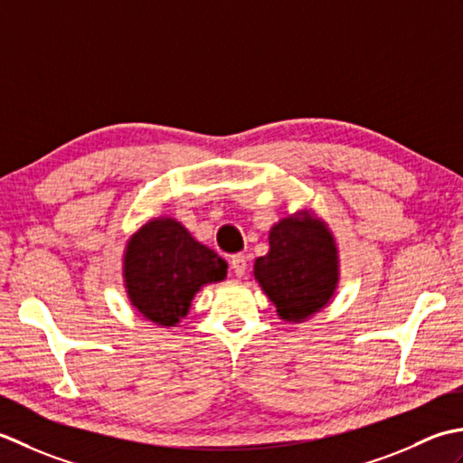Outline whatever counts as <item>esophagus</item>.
Returning a JSON list of instances; mask_svg holds the SVG:
<instances>
[{"label": "esophagus", "instance_id": "esophagus-1", "mask_svg": "<svg viewBox=\"0 0 463 463\" xmlns=\"http://www.w3.org/2000/svg\"><path fill=\"white\" fill-rule=\"evenodd\" d=\"M230 266H232V271L235 273V276L243 278L245 271H248V258H245L243 253H235V256H232Z\"/></svg>", "mask_w": 463, "mask_h": 463}]
</instances>
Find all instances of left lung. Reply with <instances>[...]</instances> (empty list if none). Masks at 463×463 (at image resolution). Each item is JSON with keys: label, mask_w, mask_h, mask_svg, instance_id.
Returning a JSON list of instances; mask_svg holds the SVG:
<instances>
[{"label": "left lung", "mask_w": 463, "mask_h": 463, "mask_svg": "<svg viewBox=\"0 0 463 463\" xmlns=\"http://www.w3.org/2000/svg\"><path fill=\"white\" fill-rule=\"evenodd\" d=\"M253 276L286 322L299 324L326 307L339 281L335 240L326 222L307 210L279 220Z\"/></svg>", "instance_id": "8db88e82"}]
</instances>
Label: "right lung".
<instances>
[{
    "label": "right lung",
    "instance_id": "obj_1",
    "mask_svg": "<svg viewBox=\"0 0 463 463\" xmlns=\"http://www.w3.org/2000/svg\"><path fill=\"white\" fill-rule=\"evenodd\" d=\"M228 263L172 218H154L131 235L124 253L128 298L141 316L172 327L205 284L225 279Z\"/></svg>",
    "mask_w": 463,
    "mask_h": 463
}]
</instances>
